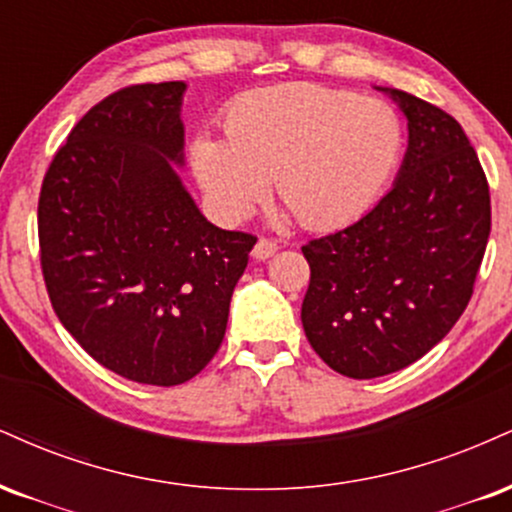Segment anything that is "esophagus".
Wrapping results in <instances>:
<instances>
[{
	"mask_svg": "<svg viewBox=\"0 0 512 512\" xmlns=\"http://www.w3.org/2000/svg\"><path fill=\"white\" fill-rule=\"evenodd\" d=\"M275 251H278V244L270 242V239H258L251 254H254L256 261H266V258L273 256Z\"/></svg>",
	"mask_w": 512,
	"mask_h": 512,
	"instance_id": "34e87169",
	"label": "esophagus"
}]
</instances>
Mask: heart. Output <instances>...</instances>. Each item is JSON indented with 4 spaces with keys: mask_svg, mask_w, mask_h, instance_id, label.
Masks as SVG:
<instances>
[{
    "mask_svg": "<svg viewBox=\"0 0 512 512\" xmlns=\"http://www.w3.org/2000/svg\"><path fill=\"white\" fill-rule=\"evenodd\" d=\"M227 138L201 134L194 172L225 220H242L275 179L287 210L309 230L352 222L398 167L402 122L388 102L316 83L246 93L227 110Z\"/></svg>",
    "mask_w": 512,
    "mask_h": 512,
    "instance_id": "1",
    "label": "heart"
}]
</instances>
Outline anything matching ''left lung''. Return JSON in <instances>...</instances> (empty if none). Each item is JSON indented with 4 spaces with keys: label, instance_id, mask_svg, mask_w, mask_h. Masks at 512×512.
<instances>
[{
    "label": "left lung",
    "instance_id": "obj_1",
    "mask_svg": "<svg viewBox=\"0 0 512 512\" xmlns=\"http://www.w3.org/2000/svg\"><path fill=\"white\" fill-rule=\"evenodd\" d=\"M376 90L407 119L393 189L345 230L302 246L311 266L304 333L350 378L393 374L446 338L491 232L489 184L462 126L405 90Z\"/></svg>",
    "mask_w": 512,
    "mask_h": 512
}]
</instances>
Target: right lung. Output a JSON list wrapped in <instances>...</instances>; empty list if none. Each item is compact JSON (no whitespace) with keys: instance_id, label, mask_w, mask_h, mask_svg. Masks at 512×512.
Here are the masks:
<instances>
[{"instance_id":"obj_1","label":"right lung","mask_w":512,"mask_h":512,"mask_svg":"<svg viewBox=\"0 0 512 512\" xmlns=\"http://www.w3.org/2000/svg\"><path fill=\"white\" fill-rule=\"evenodd\" d=\"M184 93L143 83L98 102L38 203L54 314L95 362L148 386H179L215 357L256 244L208 222L179 177Z\"/></svg>"}]
</instances>
